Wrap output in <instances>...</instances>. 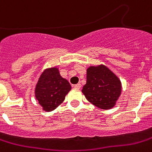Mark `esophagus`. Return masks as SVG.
Returning <instances> with one entry per match:
<instances>
[{"mask_svg": "<svg viewBox=\"0 0 152 152\" xmlns=\"http://www.w3.org/2000/svg\"><path fill=\"white\" fill-rule=\"evenodd\" d=\"M74 88L76 89H80L81 88V84H77L76 85H74Z\"/></svg>", "mask_w": 152, "mask_h": 152, "instance_id": "1", "label": "esophagus"}]
</instances>
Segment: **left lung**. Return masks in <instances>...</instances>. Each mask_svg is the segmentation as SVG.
Here are the masks:
<instances>
[{
    "label": "left lung",
    "mask_w": 152,
    "mask_h": 152,
    "mask_svg": "<svg viewBox=\"0 0 152 152\" xmlns=\"http://www.w3.org/2000/svg\"><path fill=\"white\" fill-rule=\"evenodd\" d=\"M120 78L103 64L87 68V81L82 93L91 104L104 110L111 109L121 95Z\"/></svg>",
    "instance_id": "obj_1"
}]
</instances>
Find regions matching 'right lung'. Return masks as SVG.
Wrapping results in <instances>:
<instances>
[{"instance_id": "obj_1", "label": "right lung", "mask_w": 152, "mask_h": 152, "mask_svg": "<svg viewBox=\"0 0 152 152\" xmlns=\"http://www.w3.org/2000/svg\"><path fill=\"white\" fill-rule=\"evenodd\" d=\"M71 84L63 78L57 67H49L40 74L35 88V97L42 110L52 112L63 103L71 91Z\"/></svg>"}]
</instances>
